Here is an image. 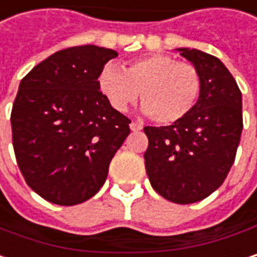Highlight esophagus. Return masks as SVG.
Segmentation results:
<instances>
[{
  "label": "esophagus",
  "instance_id": "esophagus-1",
  "mask_svg": "<svg viewBox=\"0 0 257 257\" xmlns=\"http://www.w3.org/2000/svg\"><path fill=\"white\" fill-rule=\"evenodd\" d=\"M130 128H132L133 132H139V130H142V128H144V125H142L141 122L132 121V122H130Z\"/></svg>",
  "mask_w": 257,
  "mask_h": 257
}]
</instances>
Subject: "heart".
Instances as JSON below:
<instances>
[{
    "mask_svg": "<svg viewBox=\"0 0 257 257\" xmlns=\"http://www.w3.org/2000/svg\"><path fill=\"white\" fill-rule=\"evenodd\" d=\"M201 74L195 65L154 53L128 62L122 69L105 65L97 88L116 112H125L139 99L145 113L158 124H175L188 116L201 94Z\"/></svg>",
    "mask_w": 257,
    "mask_h": 257,
    "instance_id": "heart-1",
    "label": "heart"
}]
</instances>
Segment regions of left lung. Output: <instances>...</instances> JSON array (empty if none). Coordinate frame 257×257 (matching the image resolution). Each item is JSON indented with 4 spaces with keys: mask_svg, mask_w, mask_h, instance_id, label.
<instances>
[{
    "mask_svg": "<svg viewBox=\"0 0 257 257\" xmlns=\"http://www.w3.org/2000/svg\"><path fill=\"white\" fill-rule=\"evenodd\" d=\"M201 74L198 103L182 121L166 127H145V167L152 188L176 204L204 200L226 179L242 132L241 91L214 56L179 48Z\"/></svg>",
    "mask_w": 257,
    "mask_h": 257,
    "instance_id": "1",
    "label": "left lung"
}]
</instances>
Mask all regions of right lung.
Returning a JSON list of instances; mask_svg holds the SVG:
<instances>
[{
	"label": "right lung",
	"mask_w": 257,
	"mask_h": 257,
	"mask_svg": "<svg viewBox=\"0 0 257 257\" xmlns=\"http://www.w3.org/2000/svg\"><path fill=\"white\" fill-rule=\"evenodd\" d=\"M118 53L80 46L60 50L20 81L12 133L31 189L53 204L75 206L103 186L132 122L97 88L100 69Z\"/></svg>",
	"instance_id": "obj_1"
}]
</instances>
